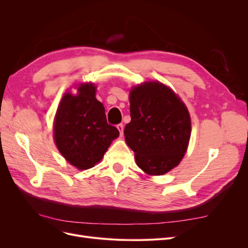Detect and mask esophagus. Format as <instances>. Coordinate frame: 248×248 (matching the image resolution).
<instances>
[{
  "mask_svg": "<svg viewBox=\"0 0 248 248\" xmlns=\"http://www.w3.org/2000/svg\"><path fill=\"white\" fill-rule=\"evenodd\" d=\"M117 128H118V130H119V132H120V136H123V131H124V125L123 124H119L118 126H117Z\"/></svg>",
  "mask_w": 248,
  "mask_h": 248,
  "instance_id": "obj_1",
  "label": "esophagus"
}]
</instances>
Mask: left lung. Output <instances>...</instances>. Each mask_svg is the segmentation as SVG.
Returning a JSON list of instances; mask_svg holds the SVG:
<instances>
[{
	"label": "left lung",
	"instance_id": "obj_1",
	"mask_svg": "<svg viewBox=\"0 0 248 248\" xmlns=\"http://www.w3.org/2000/svg\"><path fill=\"white\" fill-rule=\"evenodd\" d=\"M129 102L131 121L124 136L137 166L149 176L167 174L179 166L188 148V108L174 90L158 80L133 86Z\"/></svg>",
	"mask_w": 248,
	"mask_h": 248
}]
</instances>
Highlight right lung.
<instances>
[{"label":"right lung","instance_id":"add662e5","mask_svg":"<svg viewBox=\"0 0 248 248\" xmlns=\"http://www.w3.org/2000/svg\"><path fill=\"white\" fill-rule=\"evenodd\" d=\"M76 94L66 91L54 119V140L65 160L84 170L101 161L119 130L107 122L106 109L97 100L94 82L74 86Z\"/></svg>","mask_w":248,"mask_h":248}]
</instances>
